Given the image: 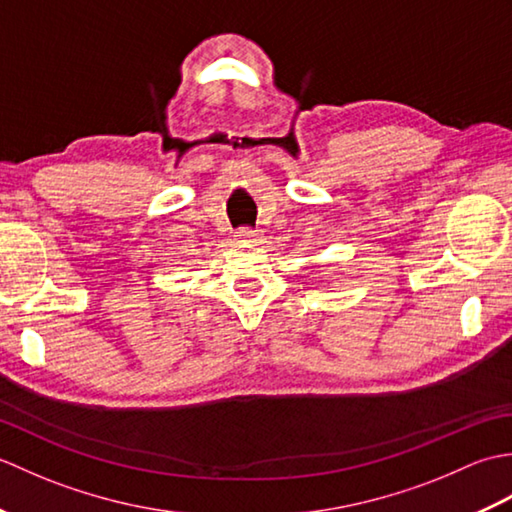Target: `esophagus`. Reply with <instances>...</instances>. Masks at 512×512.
<instances>
[{
	"label": "esophagus",
	"instance_id": "1",
	"mask_svg": "<svg viewBox=\"0 0 512 512\" xmlns=\"http://www.w3.org/2000/svg\"><path fill=\"white\" fill-rule=\"evenodd\" d=\"M237 239H239V242L257 244L259 239H262V233L255 231V228H248V226H244V228H239V231H237Z\"/></svg>",
	"mask_w": 512,
	"mask_h": 512
}]
</instances>
